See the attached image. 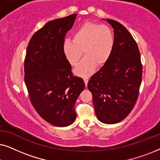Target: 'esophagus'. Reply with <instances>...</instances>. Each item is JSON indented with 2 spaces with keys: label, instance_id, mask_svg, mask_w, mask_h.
<instances>
[{
  "label": "esophagus",
  "instance_id": "34e87169",
  "mask_svg": "<svg viewBox=\"0 0 160 160\" xmlns=\"http://www.w3.org/2000/svg\"><path fill=\"white\" fill-rule=\"evenodd\" d=\"M84 83H85V86H87V84H88V78H84Z\"/></svg>",
  "mask_w": 160,
  "mask_h": 160
}]
</instances>
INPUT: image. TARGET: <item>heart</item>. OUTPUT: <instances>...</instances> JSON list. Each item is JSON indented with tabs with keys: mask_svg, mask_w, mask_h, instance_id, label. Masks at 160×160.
I'll return each mask as SVG.
<instances>
[{
	"mask_svg": "<svg viewBox=\"0 0 160 160\" xmlns=\"http://www.w3.org/2000/svg\"><path fill=\"white\" fill-rule=\"evenodd\" d=\"M114 47V36L112 30L106 25L87 22L80 25L73 35V41H65L63 51L68 61L73 66L79 62L84 52L86 56L74 70L82 77H88L95 66L106 64Z\"/></svg>",
	"mask_w": 160,
	"mask_h": 160,
	"instance_id": "b5f03b06",
	"label": "heart"
}]
</instances>
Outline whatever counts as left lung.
I'll list each match as a JSON object with an SVG mask.
<instances>
[{
  "instance_id": "8db88e82",
  "label": "left lung",
  "mask_w": 160,
  "mask_h": 160,
  "mask_svg": "<svg viewBox=\"0 0 160 160\" xmlns=\"http://www.w3.org/2000/svg\"><path fill=\"white\" fill-rule=\"evenodd\" d=\"M113 28L112 54L88 82L98 119L116 124L128 117L139 95L142 65L138 45L125 27L113 19H104Z\"/></svg>"
}]
</instances>
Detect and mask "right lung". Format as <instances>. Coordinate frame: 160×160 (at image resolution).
<instances>
[{"instance_id":"right-lung-1","label":"right lung","mask_w":160,"mask_h":160,"mask_svg":"<svg viewBox=\"0 0 160 160\" xmlns=\"http://www.w3.org/2000/svg\"><path fill=\"white\" fill-rule=\"evenodd\" d=\"M77 14L49 21L28 43L24 68L30 101L39 115L56 127L75 121L76 101L84 90L82 78L73 76L63 51L67 32Z\"/></svg>"}]
</instances>
